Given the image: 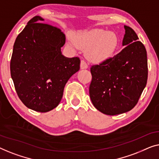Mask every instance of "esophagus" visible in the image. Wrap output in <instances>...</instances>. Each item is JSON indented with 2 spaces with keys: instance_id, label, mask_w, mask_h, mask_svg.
<instances>
[{
  "instance_id": "34e87169",
  "label": "esophagus",
  "mask_w": 159,
  "mask_h": 159,
  "mask_svg": "<svg viewBox=\"0 0 159 159\" xmlns=\"http://www.w3.org/2000/svg\"><path fill=\"white\" fill-rule=\"evenodd\" d=\"M88 64L86 63V62L84 60H82L80 61V69H86L88 68Z\"/></svg>"
}]
</instances>
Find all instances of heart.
Returning <instances> with one entry per match:
<instances>
[{
  "label": "heart",
  "mask_w": 159,
  "mask_h": 159,
  "mask_svg": "<svg viewBox=\"0 0 159 159\" xmlns=\"http://www.w3.org/2000/svg\"><path fill=\"white\" fill-rule=\"evenodd\" d=\"M73 40L78 46L89 49L87 56L94 63H101L110 59L119 47L117 35L102 29H94L76 34Z\"/></svg>",
  "instance_id": "obj_1"
}]
</instances>
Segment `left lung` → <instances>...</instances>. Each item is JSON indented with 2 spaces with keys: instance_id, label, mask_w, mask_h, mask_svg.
<instances>
[{
  "instance_id": "obj_1",
  "label": "left lung",
  "mask_w": 159,
  "mask_h": 159,
  "mask_svg": "<svg viewBox=\"0 0 159 159\" xmlns=\"http://www.w3.org/2000/svg\"><path fill=\"white\" fill-rule=\"evenodd\" d=\"M121 52L91 66L89 95L96 109L107 115L131 110L137 104L148 79L147 52L133 29L124 26Z\"/></svg>"
}]
</instances>
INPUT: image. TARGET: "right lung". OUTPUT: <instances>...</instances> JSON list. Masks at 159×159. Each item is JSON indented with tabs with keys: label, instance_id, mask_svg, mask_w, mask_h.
<instances>
[{
	"label": "right lung",
	"instance_id": "obj_1",
	"mask_svg": "<svg viewBox=\"0 0 159 159\" xmlns=\"http://www.w3.org/2000/svg\"><path fill=\"white\" fill-rule=\"evenodd\" d=\"M37 16L13 44L11 75L18 97L29 109L47 112L61 101L64 87L79 70L80 59L62 55L66 36Z\"/></svg>",
	"mask_w": 159,
	"mask_h": 159
}]
</instances>
